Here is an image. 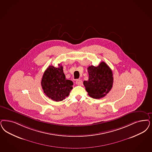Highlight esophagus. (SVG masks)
<instances>
[{
    "label": "esophagus",
    "mask_w": 152,
    "mask_h": 152,
    "mask_svg": "<svg viewBox=\"0 0 152 152\" xmlns=\"http://www.w3.org/2000/svg\"><path fill=\"white\" fill-rule=\"evenodd\" d=\"M76 84H77V85L79 86H81L83 85V81L81 80H77L76 81Z\"/></svg>",
    "instance_id": "esophagus-1"
}]
</instances>
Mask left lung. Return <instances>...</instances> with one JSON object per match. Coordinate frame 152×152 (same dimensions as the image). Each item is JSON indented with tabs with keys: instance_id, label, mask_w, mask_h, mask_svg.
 I'll use <instances>...</instances> for the list:
<instances>
[{
	"instance_id": "obj_1",
	"label": "left lung",
	"mask_w": 152,
	"mask_h": 152,
	"mask_svg": "<svg viewBox=\"0 0 152 152\" xmlns=\"http://www.w3.org/2000/svg\"><path fill=\"white\" fill-rule=\"evenodd\" d=\"M88 71L89 80L84 81V85L88 95L94 99L104 97L113 86V77L110 67L102 62L97 67L89 66Z\"/></svg>"
}]
</instances>
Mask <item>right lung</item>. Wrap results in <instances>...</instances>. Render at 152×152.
I'll return each instance as SVG.
<instances>
[{"mask_svg": "<svg viewBox=\"0 0 152 152\" xmlns=\"http://www.w3.org/2000/svg\"><path fill=\"white\" fill-rule=\"evenodd\" d=\"M58 67L49 66L42 77L41 85L44 93L50 99L62 101L68 96L72 89L73 82L66 79L63 67L60 64Z\"/></svg>", "mask_w": 152, "mask_h": 152, "instance_id": "obj_1", "label": "right lung"}]
</instances>
